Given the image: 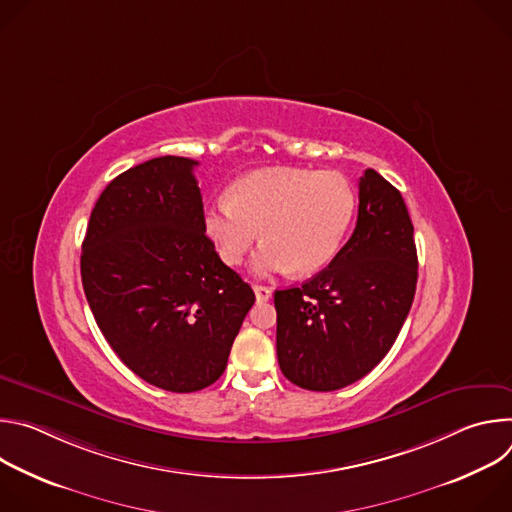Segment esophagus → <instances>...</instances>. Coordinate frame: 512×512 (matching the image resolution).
<instances>
[{
	"instance_id": "esophagus-1",
	"label": "esophagus",
	"mask_w": 512,
	"mask_h": 512,
	"mask_svg": "<svg viewBox=\"0 0 512 512\" xmlns=\"http://www.w3.org/2000/svg\"><path fill=\"white\" fill-rule=\"evenodd\" d=\"M253 291H255V298H257V302H267V300H271V287H267V285H253Z\"/></svg>"
}]
</instances>
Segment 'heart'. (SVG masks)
I'll return each mask as SVG.
<instances>
[{"instance_id":"1","label":"heart","mask_w":512,"mask_h":512,"mask_svg":"<svg viewBox=\"0 0 512 512\" xmlns=\"http://www.w3.org/2000/svg\"><path fill=\"white\" fill-rule=\"evenodd\" d=\"M354 210L356 194L342 174L267 168L237 180L231 198L214 200L204 229L229 265L245 261L261 231L257 273L308 275L334 259Z\"/></svg>"}]
</instances>
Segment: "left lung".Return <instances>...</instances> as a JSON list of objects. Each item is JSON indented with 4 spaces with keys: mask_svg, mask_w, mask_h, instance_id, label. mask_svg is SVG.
Returning a JSON list of instances; mask_svg holds the SVG:
<instances>
[{
    "mask_svg": "<svg viewBox=\"0 0 512 512\" xmlns=\"http://www.w3.org/2000/svg\"><path fill=\"white\" fill-rule=\"evenodd\" d=\"M415 285L417 249L405 200L367 170L348 243L300 287L275 291L285 379L308 391H336L369 375L397 340Z\"/></svg>",
    "mask_w": 512,
    "mask_h": 512,
    "instance_id": "8db88e82",
    "label": "left lung"
}]
</instances>
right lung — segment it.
Returning <instances> with one entry per match:
<instances>
[{
	"label": "right lung",
	"mask_w": 512,
	"mask_h": 512,
	"mask_svg": "<svg viewBox=\"0 0 512 512\" xmlns=\"http://www.w3.org/2000/svg\"><path fill=\"white\" fill-rule=\"evenodd\" d=\"M162 156L101 192L81 253L85 296L109 346L154 387L192 393L227 369L255 304L206 237L194 168Z\"/></svg>",
	"instance_id": "obj_1"
}]
</instances>
